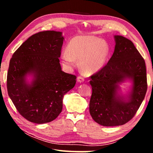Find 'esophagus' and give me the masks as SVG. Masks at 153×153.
I'll list each match as a JSON object with an SVG mask.
<instances>
[{"instance_id":"34e87169","label":"esophagus","mask_w":153,"mask_h":153,"mask_svg":"<svg viewBox=\"0 0 153 153\" xmlns=\"http://www.w3.org/2000/svg\"><path fill=\"white\" fill-rule=\"evenodd\" d=\"M77 82H83L84 81V78L83 77H81V76H79V77H77Z\"/></svg>"}]
</instances>
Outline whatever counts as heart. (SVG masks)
<instances>
[{
  "label": "heart",
  "mask_w": 153,
  "mask_h": 153,
  "mask_svg": "<svg viewBox=\"0 0 153 153\" xmlns=\"http://www.w3.org/2000/svg\"><path fill=\"white\" fill-rule=\"evenodd\" d=\"M67 51L62 54L63 63L69 67L76 65L79 59L80 69L87 74H92L104 67L109 55V46L105 40L92 36L75 37L67 45Z\"/></svg>",
  "instance_id": "obj_1"
}]
</instances>
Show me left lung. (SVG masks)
<instances>
[{
	"mask_svg": "<svg viewBox=\"0 0 153 153\" xmlns=\"http://www.w3.org/2000/svg\"><path fill=\"white\" fill-rule=\"evenodd\" d=\"M115 50L107 64L90 77L92 93L89 109L96 122L103 126H121L135 115L147 90L146 65L128 38L115 35ZM129 80L131 91L123 95L119 84Z\"/></svg>",
	"mask_w": 153,
	"mask_h": 153,
	"instance_id": "obj_1",
	"label": "left lung"
}]
</instances>
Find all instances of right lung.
I'll use <instances>...</instances> for the list:
<instances>
[{"label": "right lung", "mask_w": 153, "mask_h": 153, "mask_svg": "<svg viewBox=\"0 0 153 153\" xmlns=\"http://www.w3.org/2000/svg\"><path fill=\"white\" fill-rule=\"evenodd\" d=\"M63 40L61 32L35 33L10 60L8 94L18 112L31 122L42 124L55 120L63 108L64 95L76 84V76L62 71L59 63Z\"/></svg>", "instance_id": "add662e5"}]
</instances>
